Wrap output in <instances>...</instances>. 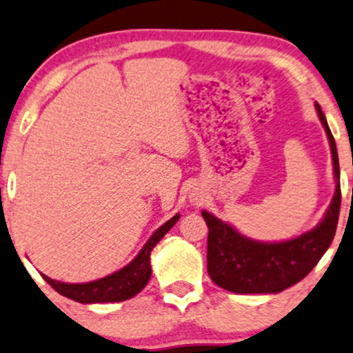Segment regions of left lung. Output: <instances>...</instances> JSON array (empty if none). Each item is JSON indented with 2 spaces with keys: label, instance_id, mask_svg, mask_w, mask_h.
I'll return each instance as SVG.
<instances>
[{
  "label": "left lung",
  "instance_id": "left-lung-1",
  "mask_svg": "<svg viewBox=\"0 0 353 353\" xmlns=\"http://www.w3.org/2000/svg\"><path fill=\"white\" fill-rule=\"evenodd\" d=\"M316 110L331 145L337 184L323 221L298 238L283 243H259L203 210L202 216L208 226L207 269L218 287L241 295L280 293L305 279L331 246L341 212V169L336 141L319 104H316Z\"/></svg>",
  "mask_w": 353,
  "mask_h": 353
}]
</instances>
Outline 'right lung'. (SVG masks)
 <instances>
[{
  "instance_id": "obj_1",
  "label": "right lung",
  "mask_w": 353,
  "mask_h": 353,
  "mask_svg": "<svg viewBox=\"0 0 353 353\" xmlns=\"http://www.w3.org/2000/svg\"><path fill=\"white\" fill-rule=\"evenodd\" d=\"M179 216L181 215L177 213L176 216H172L163 226H159L130 264L125 265L119 272H114V274L104 276V279L94 280V282L89 283H63L48 279L47 275L42 276L60 295L70 298V300L83 303V305H86V303H115L130 300V298L135 296L137 293H140L146 287V283H148L151 276L150 254L156 244L163 239V236L176 225Z\"/></svg>"
}]
</instances>
